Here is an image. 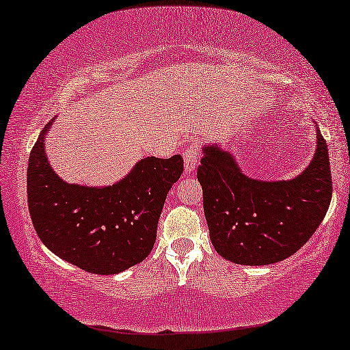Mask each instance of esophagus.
Segmentation results:
<instances>
[{
  "label": "esophagus",
  "mask_w": 350,
  "mask_h": 350,
  "mask_svg": "<svg viewBox=\"0 0 350 350\" xmlns=\"http://www.w3.org/2000/svg\"><path fill=\"white\" fill-rule=\"evenodd\" d=\"M183 154H185L186 174H193L198 165V159H200V144L192 142L191 145H187Z\"/></svg>",
  "instance_id": "obj_1"
}]
</instances>
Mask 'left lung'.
Here are the masks:
<instances>
[{
	"mask_svg": "<svg viewBox=\"0 0 350 350\" xmlns=\"http://www.w3.org/2000/svg\"><path fill=\"white\" fill-rule=\"evenodd\" d=\"M314 157L293 180L247 176L217 144L203 147L197 178L209 238L220 256L236 265L266 266L294 255L324 219L332 200L327 144L316 125Z\"/></svg>",
	"mask_w": 350,
	"mask_h": 350,
	"instance_id": "1",
	"label": "left lung"
}]
</instances>
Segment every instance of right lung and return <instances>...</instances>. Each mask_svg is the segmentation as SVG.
Masks as SVG:
<instances>
[{
  "label": "right lung",
  "instance_id": "add662e5",
  "mask_svg": "<svg viewBox=\"0 0 350 350\" xmlns=\"http://www.w3.org/2000/svg\"><path fill=\"white\" fill-rule=\"evenodd\" d=\"M51 123L42 130L28 164V208L42 243L98 275L144 261L157 241L167 192L183 174V158H144L111 186L70 185L48 163L45 136Z\"/></svg>",
  "mask_w": 350,
  "mask_h": 350
}]
</instances>
